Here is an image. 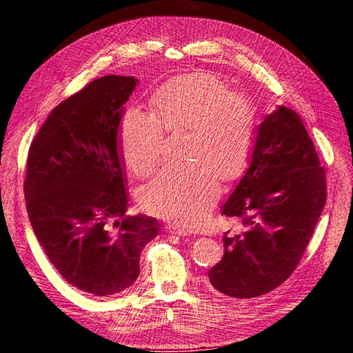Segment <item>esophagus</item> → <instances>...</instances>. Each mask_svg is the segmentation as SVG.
<instances>
[{
    "mask_svg": "<svg viewBox=\"0 0 353 353\" xmlns=\"http://www.w3.org/2000/svg\"><path fill=\"white\" fill-rule=\"evenodd\" d=\"M166 231L169 234H172V236H178V237H183V239H187V237L191 236V234L187 232V231H181V230H176V228H172V227H168Z\"/></svg>",
    "mask_w": 353,
    "mask_h": 353,
    "instance_id": "1",
    "label": "esophagus"
}]
</instances>
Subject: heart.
Wrapping results in <instances>:
<instances>
[{"mask_svg": "<svg viewBox=\"0 0 353 353\" xmlns=\"http://www.w3.org/2000/svg\"><path fill=\"white\" fill-rule=\"evenodd\" d=\"M152 110L126 109L119 128L125 165L144 178L162 162L168 135L188 131L183 163L166 165L140 191L144 210L179 230L199 228L219 196L248 170L259 130L256 105L218 74L194 72L165 82Z\"/></svg>", "mask_w": 353, "mask_h": 353, "instance_id": "heart-1", "label": "heart"}]
</instances>
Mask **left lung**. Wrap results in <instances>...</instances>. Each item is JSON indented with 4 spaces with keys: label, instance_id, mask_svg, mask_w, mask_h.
Returning a JSON list of instances; mask_svg holds the SVG:
<instances>
[{
    "label": "left lung",
    "instance_id": "obj_1",
    "mask_svg": "<svg viewBox=\"0 0 353 353\" xmlns=\"http://www.w3.org/2000/svg\"><path fill=\"white\" fill-rule=\"evenodd\" d=\"M327 201L325 170L302 119L280 105L259 125L250 166L222 206L240 222L223 234L209 281L234 299L266 294L293 274Z\"/></svg>",
    "mask_w": 353,
    "mask_h": 353
}]
</instances>
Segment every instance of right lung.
<instances>
[{
    "label": "right lung",
    "instance_id": "obj_1",
    "mask_svg": "<svg viewBox=\"0 0 353 353\" xmlns=\"http://www.w3.org/2000/svg\"><path fill=\"white\" fill-rule=\"evenodd\" d=\"M134 77L108 74L61 101L28 153L25 199L32 230L59 274L94 296L117 294L140 275L159 223L126 216L117 141Z\"/></svg>",
    "mask_w": 353,
    "mask_h": 353
}]
</instances>
